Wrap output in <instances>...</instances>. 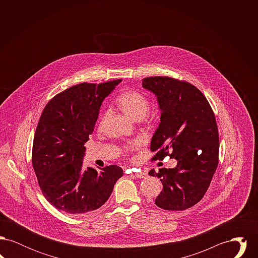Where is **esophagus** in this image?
<instances>
[{
  "instance_id": "34e87169",
  "label": "esophagus",
  "mask_w": 258,
  "mask_h": 258,
  "mask_svg": "<svg viewBox=\"0 0 258 258\" xmlns=\"http://www.w3.org/2000/svg\"><path fill=\"white\" fill-rule=\"evenodd\" d=\"M135 175L136 178H139V179H143L147 177V173L145 171L136 172Z\"/></svg>"
}]
</instances>
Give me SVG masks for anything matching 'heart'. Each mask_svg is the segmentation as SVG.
I'll return each instance as SVG.
<instances>
[{
	"mask_svg": "<svg viewBox=\"0 0 258 258\" xmlns=\"http://www.w3.org/2000/svg\"><path fill=\"white\" fill-rule=\"evenodd\" d=\"M116 105L124 115L135 121H142L149 110V100L137 91H125L116 98Z\"/></svg>",
	"mask_w": 258,
	"mask_h": 258,
	"instance_id": "b5f03b06",
	"label": "heart"
}]
</instances>
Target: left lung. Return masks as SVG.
Wrapping results in <instances>:
<instances>
[{"mask_svg": "<svg viewBox=\"0 0 258 258\" xmlns=\"http://www.w3.org/2000/svg\"><path fill=\"white\" fill-rule=\"evenodd\" d=\"M142 86L159 102L160 123L151 141L153 160L176 159L174 168L151 170L162 190L157 206L182 211L199 202L208 189L219 164V131L207 98L197 87L167 76L146 77Z\"/></svg>", "mask_w": 258, "mask_h": 258, "instance_id": "left-lung-1", "label": "left lung"}]
</instances>
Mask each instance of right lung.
Wrapping results in <instances>:
<instances>
[{"mask_svg": "<svg viewBox=\"0 0 258 258\" xmlns=\"http://www.w3.org/2000/svg\"><path fill=\"white\" fill-rule=\"evenodd\" d=\"M122 79L80 83L56 95L37 123L33 167L43 197L54 207L74 216L87 215L110 197L123 169L82 168L85 143L92 135L103 99Z\"/></svg>", "mask_w": 258, "mask_h": 258, "instance_id": "add662e5", "label": "right lung"}]
</instances>
